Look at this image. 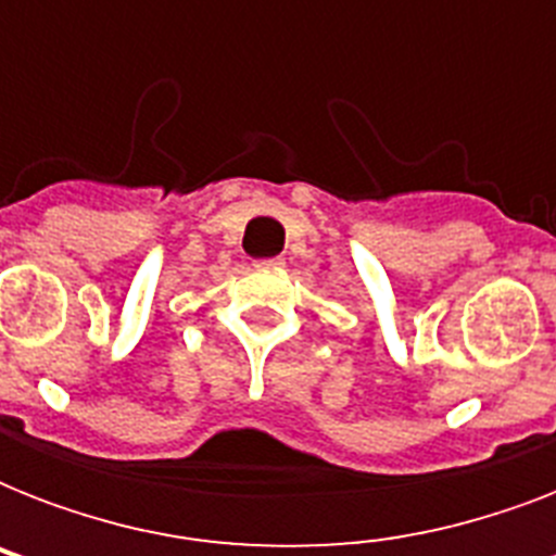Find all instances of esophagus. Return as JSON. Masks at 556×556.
Here are the masks:
<instances>
[{
  "instance_id": "34e87169",
  "label": "esophagus",
  "mask_w": 556,
  "mask_h": 556,
  "mask_svg": "<svg viewBox=\"0 0 556 556\" xmlns=\"http://www.w3.org/2000/svg\"><path fill=\"white\" fill-rule=\"evenodd\" d=\"M256 268H282V260L279 256H274V260H260V262H253Z\"/></svg>"
}]
</instances>
